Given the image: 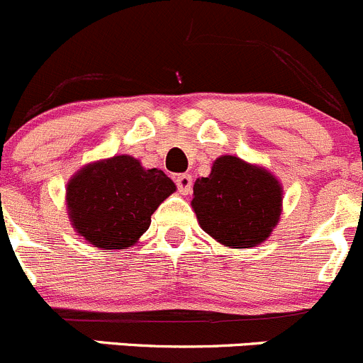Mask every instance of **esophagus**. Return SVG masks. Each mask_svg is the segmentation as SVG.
<instances>
[{"mask_svg":"<svg viewBox=\"0 0 363 363\" xmlns=\"http://www.w3.org/2000/svg\"><path fill=\"white\" fill-rule=\"evenodd\" d=\"M177 186H178V190H180V194L186 196V194L192 190V177H190V174H178Z\"/></svg>","mask_w":363,"mask_h":363,"instance_id":"34e87169","label":"esophagus"}]
</instances>
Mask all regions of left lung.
<instances>
[{
	"label": "left lung",
	"instance_id": "obj_1",
	"mask_svg": "<svg viewBox=\"0 0 363 363\" xmlns=\"http://www.w3.org/2000/svg\"><path fill=\"white\" fill-rule=\"evenodd\" d=\"M282 185L267 167L220 155L194 183L192 210L201 229L229 249L267 242L281 220Z\"/></svg>",
	"mask_w": 363,
	"mask_h": 363
}]
</instances>
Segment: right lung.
Wrapping results in <instances>:
<instances>
[{
    "instance_id": "obj_1",
    "label": "right lung",
    "mask_w": 363,
    "mask_h": 363,
    "mask_svg": "<svg viewBox=\"0 0 363 363\" xmlns=\"http://www.w3.org/2000/svg\"><path fill=\"white\" fill-rule=\"evenodd\" d=\"M177 190L164 171L146 169L130 155L95 160L67 183V211L79 236L102 250L135 245L152 215Z\"/></svg>"
}]
</instances>
